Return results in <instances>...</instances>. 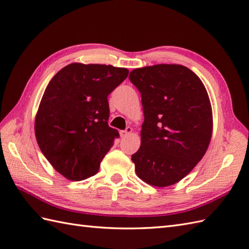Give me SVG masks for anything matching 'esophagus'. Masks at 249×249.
Returning <instances> with one entry per match:
<instances>
[{
  "mask_svg": "<svg viewBox=\"0 0 249 249\" xmlns=\"http://www.w3.org/2000/svg\"><path fill=\"white\" fill-rule=\"evenodd\" d=\"M131 132H132V128H131V127H127V128H126L125 130L120 131V136H121V138H124V137H127L128 135H130Z\"/></svg>",
  "mask_w": 249,
  "mask_h": 249,
  "instance_id": "obj_1",
  "label": "esophagus"
}]
</instances>
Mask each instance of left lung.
Masks as SVG:
<instances>
[{
  "instance_id": "8db88e82",
  "label": "left lung",
  "mask_w": 249,
  "mask_h": 249,
  "mask_svg": "<svg viewBox=\"0 0 249 249\" xmlns=\"http://www.w3.org/2000/svg\"><path fill=\"white\" fill-rule=\"evenodd\" d=\"M144 113L141 146L131 156L137 176L154 187L180 181L206 154L212 137L209 95L194 72L181 65L132 70Z\"/></svg>"
}]
</instances>
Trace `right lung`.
Listing matches in <instances>:
<instances>
[{"instance_id": "1", "label": "right lung", "mask_w": 249, "mask_h": 249, "mask_svg": "<svg viewBox=\"0 0 249 249\" xmlns=\"http://www.w3.org/2000/svg\"><path fill=\"white\" fill-rule=\"evenodd\" d=\"M128 75L125 68L74 62L51 79L35 119L44 157L69 180L95 175L119 137L108 126L107 97Z\"/></svg>"}]
</instances>
